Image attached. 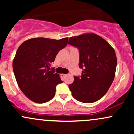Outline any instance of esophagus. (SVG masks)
<instances>
[{
	"label": "esophagus",
	"mask_w": 134,
	"mask_h": 134,
	"mask_svg": "<svg viewBox=\"0 0 134 134\" xmlns=\"http://www.w3.org/2000/svg\"><path fill=\"white\" fill-rule=\"evenodd\" d=\"M65 76H67V74H61V77H65Z\"/></svg>",
	"instance_id": "obj_1"
}]
</instances>
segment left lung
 <instances>
[{
	"label": "left lung",
	"mask_w": 134,
	"mask_h": 134,
	"mask_svg": "<svg viewBox=\"0 0 134 134\" xmlns=\"http://www.w3.org/2000/svg\"><path fill=\"white\" fill-rule=\"evenodd\" d=\"M69 44L79 50V67L84 69L81 77L74 76L69 87L76 100L91 103L107 93L115 78L117 59L113 48L93 33L69 38Z\"/></svg>",
	"instance_id": "obj_1"
}]
</instances>
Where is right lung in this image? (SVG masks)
Masks as SVG:
<instances>
[{
  "label": "right lung",
  "instance_id": "add662e5",
  "mask_svg": "<svg viewBox=\"0 0 134 134\" xmlns=\"http://www.w3.org/2000/svg\"><path fill=\"white\" fill-rule=\"evenodd\" d=\"M67 43L68 38H34L18 48L13 62L14 74L20 90L30 100L44 103L54 97L56 86L62 81L59 74L49 70V66Z\"/></svg>",
  "mask_w": 134,
  "mask_h": 134
}]
</instances>
